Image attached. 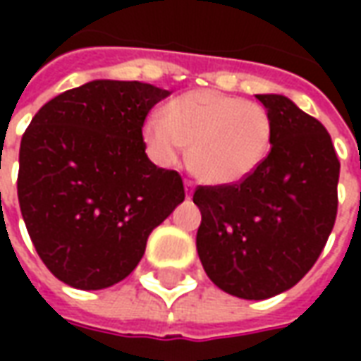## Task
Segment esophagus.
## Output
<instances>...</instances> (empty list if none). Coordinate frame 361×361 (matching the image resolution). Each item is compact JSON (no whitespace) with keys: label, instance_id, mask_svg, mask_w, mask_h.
Wrapping results in <instances>:
<instances>
[{"label":"esophagus","instance_id":"esophagus-1","mask_svg":"<svg viewBox=\"0 0 361 361\" xmlns=\"http://www.w3.org/2000/svg\"><path fill=\"white\" fill-rule=\"evenodd\" d=\"M193 195V181L191 180H185V197H191Z\"/></svg>","mask_w":361,"mask_h":361}]
</instances>
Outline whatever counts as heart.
<instances>
[{
  "mask_svg": "<svg viewBox=\"0 0 361 361\" xmlns=\"http://www.w3.org/2000/svg\"><path fill=\"white\" fill-rule=\"evenodd\" d=\"M272 137L265 106L220 90L185 92L142 126L145 145L158 164H178L191 145V170L212 185L242 183L257 172L271 152Z\"/></svg>",
  "mask_w": 361,
  "mask_h": 361,
  "instance_id": "1",
  "label": "heart"
}]
</instances>
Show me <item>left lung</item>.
<instances>
[{
    "label": "left lung",
    "instance_id": "left-lung-1",
    "mask_svg": "<svg viewBox=\"0 0 361 361\" xmlns=\"http://www.w3.org/2000/svg\"><path fill=\"white\" fill-rule=\"evenodd\" d=\"M274 137L257 172L234 185H199L197 251L228 294L267 300L310 272L333 232L341 162L325 126L280 94H257Z\"/></svg>",
    "mask_w": 361,
    "mask_h": 361
}]
</instances>
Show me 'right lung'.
Returning a JSON list of instances; mask_svg holds the SVG:
<instances>
[{
	"mask_svg": "<svg viewBox=\"0 0 361 361\" xmlns=\"http://www.w3.org/2000/svg\"><path fill=\"white\" fill-rule=\"evenodd\" d=\"M166 96L147 82L90 81L44 104L23 135V220L44 265L69 286L129 276L150 232L185 199L180 173L145 152V119Z\"/></svg>",
	"mask_w": 361,
	"mask_h": 361,
	"instance_id": "add662e5",
	"label": "right lung"
}]
</instances>
